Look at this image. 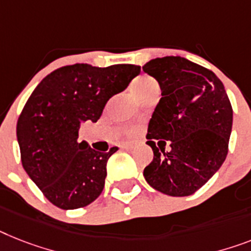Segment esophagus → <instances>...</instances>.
<instances>
[{"instance_id":"1","label":"esophagus","mask_w":251,"mask_h":251,"mask_svg":"<svg viewBox=\"0 0 251 251\" xmlns=\"http://www.w3.org/2000/svg\"><path fill=\"white\" fill-rule=\"evenodd\" d=\"M134 145H136V142H134V141H126V142H122L121 148L126 149V150H129V149L134 148Z\"/></svg>"}]
</instances>
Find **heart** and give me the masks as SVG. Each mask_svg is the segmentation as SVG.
I'll return each mask as SVG.
<instances>
[{
  "mask_svg": "<svg viewBox=\"0 0 251 251\" xmlns=\"http://www.w3.org/2000/svg\"><path fill=\"white\" fill-rule=\"evenodd\" d=\"M133 90L138 99H142L149 93L159 91V84L156 80L150 78V76H141L133 83Z\"/></svg>",
  "mask_w": 251,
  "mask_h": 251,
  "instance_id": "heart-1",
  "label": "heart"
}]
</instances>
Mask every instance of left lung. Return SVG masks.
Segmentation results:
<instances>
[{
	"label": "left lung",
	"instance_id": "1",
	"mask_svg": "<svg viewBox=\"0 0 251 251\" xmlns=\"http://www.w3.org/2000/svg\"><path fill=\"white\" fill-rule=\"evenodd\" d=\"M142 69L161 90L146 136L154 159L144 177L165 195H192L228 152L233 111L225 86L212 70L181 56L150 60ZM167 140L169 151H165Z\"/></svg>",
	"mask_w": 251,
	"mask_h": 251
}]
</instances>
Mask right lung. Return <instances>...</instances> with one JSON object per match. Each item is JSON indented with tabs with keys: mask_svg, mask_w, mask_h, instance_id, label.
Segmentation results:
<instances>
[{
	"mask_svg": "<svg viewBox=\"0 0 251 251\" xmlns=\"http://www.w3.org/2000/svg\"><path fill=\"white\" fill-rule=\"evenodd\" d=\"M141 68L74 64L53 70L36 87L16 124L22 164L50 202L64 210L87 206L103 190L109 152L78 141L84 122H97L110 97Z\"/></svg>",
	"mask_w": 251,
	"mask_h": 251,
	"instance_id": "1",
	"label": "right lung"
}]
</instances>
